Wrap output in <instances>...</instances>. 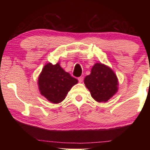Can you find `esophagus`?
<instances>
[{"label": "esophagus", "instance_id": "34e87169", "mask_svg": "<svg viewBox=\"0 0 150 150\" xmlns=\"http://www.w3.org/2000/svg\"><path fill=\"white\" fill-rule=\"evenodd\" d=\"M78 80H79V81L80 82V83H82V82H83V80H84V77L83 76L79 77V78H78Z\"/></svg>", "mask_w": 150, "mask_h": 150}]
</instances>
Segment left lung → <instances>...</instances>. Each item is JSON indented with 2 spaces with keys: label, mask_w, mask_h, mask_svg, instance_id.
<instances>
[{
  "label": "left lung",
  "mask_w": 150,
  "mask_h": 150,
  "mask_svg": "<svg viewBox=\"0 0 150 150\" xmlns=\"http://www.w3.org/2000/svg\"><path fill=\"white\" fill-rule=\"evenodd\" d=\"M91 97L98 102H106L117 93L118 80L109 67L97 63L92 67L91 74L84 80Z\"/></svg>",
  "instance_id": "8db88e82"
}]
</instances>
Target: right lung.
I'll return each instance as SVG.
<instances>
[{"mask_svg":"<svg viewBox=\"0 0 150 150\" xmlns=\"http://www.w3.org/2000/svg\"><path fill=\"white\" fill-rule=\"evenodd\" d=\"M78 83V80L63 70L59 63L44 65L38 79L40 93L52 103L58 104L66 97L71 87Z\"/></svg>","mask_w":150,"mask_h":150,"instance_id":"obj_1","label":"right lung"}]
</instances>
